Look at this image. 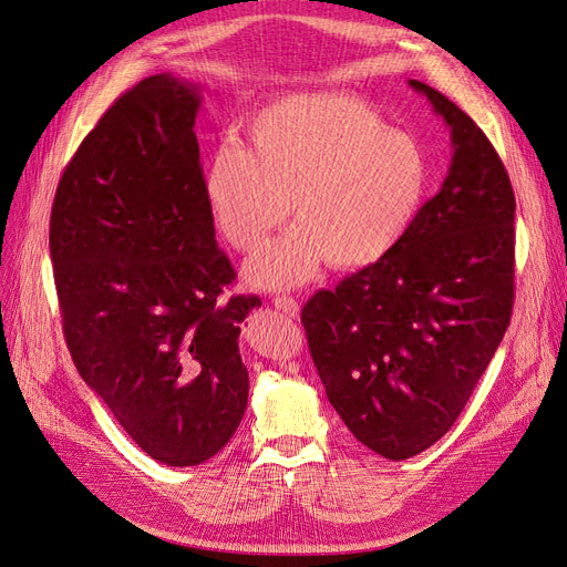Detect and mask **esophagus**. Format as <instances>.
Wrapping results in <instances>:
<instances>
[{
  "instance_id": "34e87169",
  "label": "esophagus",
  "mask_w": 567,
  "mask_h": 567,
  "mask_svg": "<svg viewBox=\"0 0 567 567\" xmlns=\"http://www.w3.org/2000/svg\"><path fill=\"white\" fill-rule=\"evenodd\" d=\"M274 307H277V310H281L284 315H288V317H298L300 315V305H298V300L296 298H290V296H279V298H274Z\"/></svg>"
}]
</instances>
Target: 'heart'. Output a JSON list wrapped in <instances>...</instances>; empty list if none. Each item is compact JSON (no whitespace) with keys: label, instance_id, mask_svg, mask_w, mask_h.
I'll return each instance as SVG.
<instances>
[{"label":"heart","instance_id":"obj_1","mask_svg":"<svg viewBox=\"0 0 567 567\" xmlns=\"http://www.w3.org/2000/svg\"><path fill=\"white\" fill-rule=\"evenodd\" d=\"M252 147L217 144L200 169V194L217 234L250 252L288 217L296 225L257 250L244 277L290 290L326 262L354 271L402 246L431 196V156L414 134L388 127L367 101L293 94L250 117Z\"/></svg>","mask_w":567,"mask_h":567}]
</instances>
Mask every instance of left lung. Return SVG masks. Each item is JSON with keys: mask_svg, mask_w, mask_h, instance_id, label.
Returning a JSON list of instances; mask_svg holds the SVG:
<instances>
[{"mask_svg": "<svg viewBox=\"0 0 567 567\" xmlns=\"http://www.w3.org/2000/svg\"><path fill=\"white\" fill-rule=\"evenodd\" d=\"M409 84L450 127V173L398 250L300 315L326 398L390 461L431 447L466 406L511 321L516 248V198L485 132L437 90Z\"/></svg>", "mask_w": 567, "mask_h": 567, "instance_id": "left-lung-1", "label": "left lung"}]
</instances>
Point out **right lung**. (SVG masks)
<instances>
[{
    "mask_svg": "<svg viewBox=\"0 0 567 567\" xmlns=\"http://www.w3.org/2000/svg\"><path fill=\"white\" fill-rule=\"evenodd\" d=\"M200 84L161 73L125 92L59 182L49 250L73 362L117 423L167 466H198L248 404L238 352L255 296L221 302L236 274L200 194Z\"/></svg>",
    "mask_w": 567,
    "mask_h": 567,
    "instance_id": "right-lung-1",
    "label": "right lung"
}]
</instances>
